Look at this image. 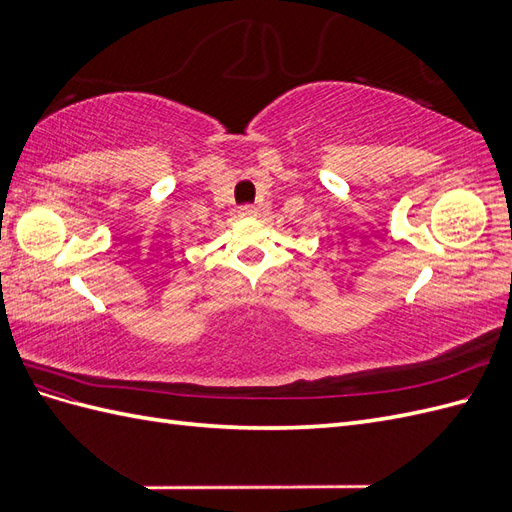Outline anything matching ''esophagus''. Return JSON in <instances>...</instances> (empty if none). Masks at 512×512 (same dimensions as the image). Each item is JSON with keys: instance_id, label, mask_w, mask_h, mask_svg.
I'll return each mask as SVG.
<instances>
[{"instance_id": "esophagus-1", "label": "esophagus", "mask_w": 512, "mask_h": 512, "mask_svg": "<svg viewBox=\"0 0 512 512\" xmlns=\"http://www.w3.org/2000/svg\"><path fill=\"white\" fill-rule=\"evenodd\" d=\"M256 207L254 205H241L239 207V215H241V218H254V215H256Z\"/></svg>"}]
</instances>
